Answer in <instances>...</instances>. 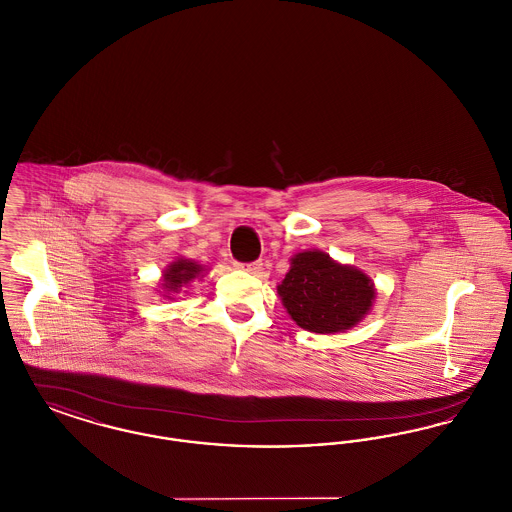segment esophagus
Returning <instances> with one entry per match:
<instances>
[{
  "label": "esophagus",
  "instance_id": "1",
  "mask_svg": "<svg viewBox=\"0 0 512 512\" xmlns=\"http://www.w3.org/2000/svg\"><path fill=\"white\" fill-rule=\"evenodd\" d=\"M236 267L242 268V270L249 272V274L259 276V274H261V270H263V263H261V261H253V263H236Z\"/></svg>",
  "mask_w": 512,
  "mask_h": 512
}]
</instances>
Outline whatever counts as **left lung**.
<instances>
[{
    "instance_id": "1",
    "label": "left lung",
    "mask_w": 512,
    "mask_h": 512,
    "mask_svg": "<svg viewBox=\"0 0 512 512\" xmlns=\"http://www.w3.org/2000/svg\"><path fill=\"white\" fill-rule=\"evenodd\" d=\"M278 293L297 326L317 334L355 326L374 299L366 274L338 265L320 251L297 253Z\"/></svg>"
}]
</instances>
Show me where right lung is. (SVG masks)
Wrapping results in <instances>:
<instances>
[{
  "instance_id": "1",
  "label": "right lung",
  "mask_w": 512,
  "mask_h": 512,
  "mask_svg": "<svg viewBox=\"0 0 512 512\" xmlns=\"http://www.w3.org/2000/svg\"><path fill=\"white\" fill-rule=\"evenodd\" d=\"M201 272V267L195 265L188 259H180L176 263H172L171 268L165 272V290L167 292L178 293L182 286H186L188 282H192L195 276Z\"/></svg>"
}]
</instances>
